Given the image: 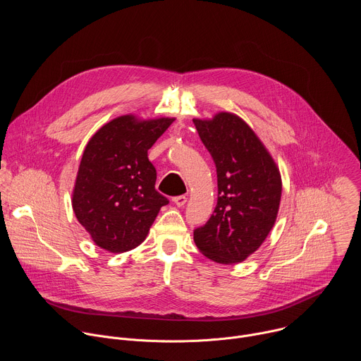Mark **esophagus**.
<instances>
[{"mask_svg":"<svg viewBox=\"0 0 361 361\" xmlns=\"http://www.w3.org/2000/svg\"><path fill=\"white\" fill-rule=\"evenodd\" d=\"M173 202L177 205V207H183V205L187 202V197L185 195H177L173 198Z\"/></svg>","mask_w":361,"mask_h":361,"instance_id":"34e87169","label":"esophagus"}]
</instances>
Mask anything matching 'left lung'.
I'll return each mask as SVG.
<instances>
[{
	"mask_svg": "<svg viewBox=\"0 0 361 361\" xmlns=\"http://www.w3.org/2000/svg\"><path fill=\"white\" fill-rule=\"evenodd\" d=\"M217 170L214 213L194 230V243L207 259L221 264L244 262L274 226L281 177L255 133L235 114L192 120Z\"/></svg>",
	"mask_w": 361,
	"mask_h": 361,
	"instance_id": "1",
	"label": "left lung"
}]
</instances>
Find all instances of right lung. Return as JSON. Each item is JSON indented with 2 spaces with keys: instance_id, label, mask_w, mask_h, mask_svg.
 I'll return each mask as SVG.
<instances>
[{
  "instance_id": "obj_1",
  "label": "right lung",
  "mask_w": 361,
  "mask_h": 361,
  "mask_svg": "<svg viewBox=\"0 0 361 361\" xmlns=\"http://www.w3.org/2000/svg\"><path fill=\"white\" fill-rule=\"evenodd\" d=\"M174 118L138 121L123 116L88 141L73 192V210L92 241L124 252L141 244L169 198L156 190L147 151Z\"/></svg>"
}]
</instances>
